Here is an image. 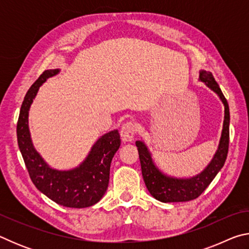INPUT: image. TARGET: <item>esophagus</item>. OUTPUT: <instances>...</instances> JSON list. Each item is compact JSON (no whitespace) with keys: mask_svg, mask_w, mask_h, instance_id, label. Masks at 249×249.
Listing matches in <instances>:
<instances>
[{"mask_svg":"<svg viewBox=\"0 0 249 249\" xmlns=\"http://www.w3.org/2000/svg\"><path fill=\"white\" fill-rule=\"evenodd\" d=\"M137 132V126L134 123L133 121H128L122 126L121 128V137L122 141L124 142H132L134 140L135 135H136Z\"/></svg>","mask_w":249,"mask_h":249,"instance_id":"1","label":"esophagus"}]
</instances>
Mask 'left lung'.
<instances>
[{
	"instance_id": "left-lung-1",
	"label": "left lung",
	"mask_w": 249,
	"mask_h": 249,
	"mask_svg": "<svg viewBox=\"0 0 249 249\" xmlns=\"http://www.w3.org/2000/svg\"><path fill=\"white\" fill-rule=\"evenodd\" d=\"M200 80L203 81L210 89L216 92L220 96L225 107L224 123H223L222 136L218 145L216 154L214 155L212 161L205 169L190 179H177L165 176L158 170V168L154 165L153 159L147 149L146 145L142 142H136L138 155H140L142 174L144 178L145 184L150 195L158 201L163 203L168 202H185L196 199L202 195L212 180L215 178L217 172L224 166L225 160L229 153L230 144V107L227 100L218 87L217 82L211 72L202 70L200 72Z\"/></svg>"
}]
</instances>
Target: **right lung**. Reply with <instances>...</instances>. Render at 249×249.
Returning <instances> with one entry per match:
<instances>
[{
    "label": "right lung",
    "instance_id": "1",
    "mask_svg": "<svg viewBox=\"0 0 249 249\" xmlns=\"http://www.w3.org/2000/svg\"><path fill=\"white\" fill-rule=\"evenodd\" d=\"M58 69L45 70L25 95L18 121V142L25 166L35 187L56 203L67 208H88L99 202L107 191L109 167L121 146L119 130H112L99 138L89 156L78 168L58 171L49 168L34 148L28 130V111L39 87Z\"/></svg>",
    "mask_w": 249,
    "mask_h": 249
}]
</instances>
